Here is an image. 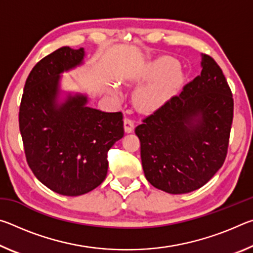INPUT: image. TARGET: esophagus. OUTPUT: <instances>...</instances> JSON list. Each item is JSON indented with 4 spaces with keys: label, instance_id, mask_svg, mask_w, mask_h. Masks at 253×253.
I'll return each mask as SVG.
<instances>
[{
    "label": "esophagus",
    "instance_id": "obj_1",
    "mask_svg": "<svg viewBox=\"0 0 253 253\" xmlns=\"http://www.w3.org/2000/svg\"><path fill=\"white\" fill-rule=\"evenodd\" d=\"M124 126H125V131L126 132H131L134 130V121L131 118L126 117L124 119Z\"/></svg>",
    "mask_w": 253,
    "mask_h": 253
}]
</instances>
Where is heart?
I'll return each instance as SVG.
<instances>
[{
  "label": "heart",
  "mask_w": 253,
  "mask_h": 253,
  "mask_svg": "<svg viewBox=\"0 0 253 253\" xmlns=\"http://www.w3.org/2000/svg\"><path fill=\"white\" fill-rule=\"evenodd\" d=\"M176 70L177 65L172 60H161L152 70L143 75L142 79L144 80H161L143 85L135 93L137 107L146 111H153L165 105L182 84L181 72Z\"/></svg>",
  "instance_id": "1"
}]
</instances>
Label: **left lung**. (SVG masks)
Segmentation results:
<instances>
[{"label": "left lung", "mask_w": 253, "mask_h": 253, "mask_svg": "<svg viewBox=\"0 0 253 253\" xmlns=\"http://www.w3.org/2000/svg\"><path fill=\"white\" fill-rule=\"evenodd\" d=\"M200 76L135 128L145 177L170 194L202 187L228 153L232 92L215 60L202 54Z\"/></svg>", "instance_id": "1"}]
</instances>
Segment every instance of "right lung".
Returning <instances> with one entry per match:
<instances>
[{"instance_id": "add662e5", "label": "right lung", "mask_w": 253, "mask_h": 253, "mask_svg": "<svg viewBox=\"0 0 253 253\" xmlns=\"http://www.w3.org/2000/svg\"><path fill=\"white\" fill-rule=\"evenodd\" d=\"M84 48L62 46L41 59L25 81L19 126L28 165L55 193L78 196L99 186L107 153L124 136L123 114L87 107V97L58 104L60 74L83 62Z\"/></svg>"}]
</instances>
